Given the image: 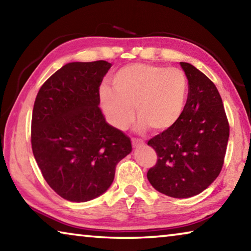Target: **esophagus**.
Listing matches in <instances>:
<instances>
[{"label":"esophagus","mask_w":251,"mask_h":251,"mask_svg":"<svg viewBox=\"0 0 251 251\" xmlns=\"http://www.w3.org/2000/svg\"><path fill=\"white\" fill-rule=\"evenodd\" d=\"M131 144H133V147L134 148H138L144 145V142L142 139H138V138H133L131 139Z\"/></svg>","instance_id":"obj_1"}]
</instances>
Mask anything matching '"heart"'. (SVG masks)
Segmentation results:
<instances>
[{
	"label": "heart",
	"mask_w": 251,
	"mask_h": 251,
	"mask_svg": "<svg viewBox=\"0 0 251 251\" xmlns=\"http://www.w3.org/2000/svg\"><path fill=\"white\" fill-rule=\"evenodd\" d=\"M113 88H100V101L108 121L125 129L136 115L137 127L163 131L179 120L185 109L188 83L184 72L175 67L134 63L117 71L112 77Z\"/></svg>",
	"instance_id": "heart-1"
}]
</instances>
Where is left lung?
Here are the masks:
<instances>
[{
  "mask_svg": "<svg viewBox=\"0 0 251 251\" xmlns=\"http://www.w3.org/2000/svg\"><path fill=\"white\" fill-rule=\"evenodd\" d=\"M180 66L188 79L185 109L175 125L148 141L158 159L147 178L157 192L188 198L203 192L218 177L229 124L215 84L189 63L180 62Z\"/></svg>",
  "mask_w": 251,
  "mask_h": 251,
  "instance_id": "8db88e82",
  "label": "left lung"
}]
</instances>
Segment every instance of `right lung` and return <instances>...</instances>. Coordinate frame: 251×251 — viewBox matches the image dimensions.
<instances>
[{
	"mask_svg": "<svg viewBox=\"0 0 251 251\" xmlns=\"http://www.w3.org/2000/svg\"><path fill=\"white\" fill-rule=\"evenodd\" d=\"M112 67L106 61L72 62L37 93L32 115L33 155L44 179L66 201L85 202L107 190L129 137L106 122L100 86Z\"/></svg>",
	"mask_w": 251,
	"mask_h": 251,
	"instance_id": "1",
	"label": "right lung"
}]
</instances>
